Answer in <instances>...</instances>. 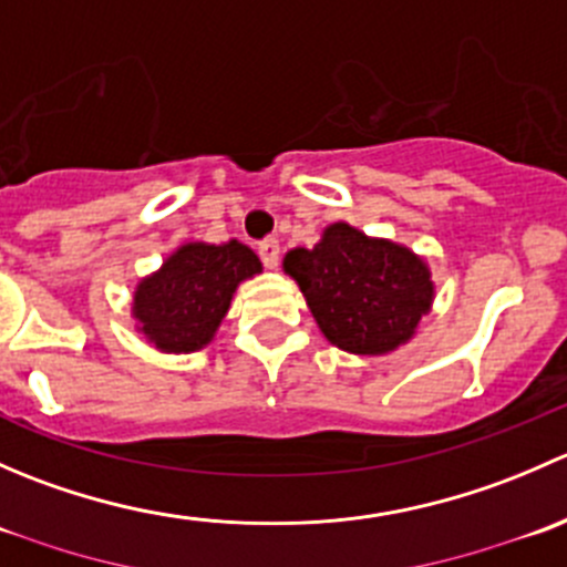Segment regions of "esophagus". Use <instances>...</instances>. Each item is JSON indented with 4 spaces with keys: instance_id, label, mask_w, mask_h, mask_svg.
<instances>
[{
    "instance_id": "34e87169",
    "label": "esophagus",
    "mask_w": 567,
    "mask_h": 567,
    "mask_svg": "<svg viewBox=\"0 0 567 567\" xmlns=\"http://www.w3.org/2000/svg\"><path fill=\"white\" fill-rule=\"evenodd\" d=\"M257 255H260L262 266L277 268V262H279V241H277V238H266V241L257 244Z\"/></svg>"
}]
</instances>
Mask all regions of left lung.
Returning a JSON list of instances; mask_svg holds the SVG:
<instances>
[{"label": "left lung", "mask_w": 567, "mask_h": 567, "mask_svg": "<svg viewBox=\"0 0 567 567\" xmlns=\"http://www.w3.org/2000/svg\"><path fill=\"white\" fill-rule=\"evenodd\" d=\"M282 266L326 340L359 357L409 342L433 305L431 268L420 255L346 221L326 227L312 249H290Z\"/></svg>", "instance_id": "8db88e82"}]
</instances>
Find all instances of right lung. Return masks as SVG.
<instances>
[{
    "mask_svg": "<svg viewBox=\"0 0 567 567\" xmlns=\"http://www.w3.org/2000/svg\"><path fill=\"white\" fill-rule=\"evenodd\" d=\"M260 271L255 251L238 241L183 244L136 285V329L164 353L199 351L214 340L238 285Z\"/></svg>",
    "mask_w": 567,
    "mask_h": 567,
    "instance_id": "right-lung-1",
    "label": "right lung"
}]
</instances>
